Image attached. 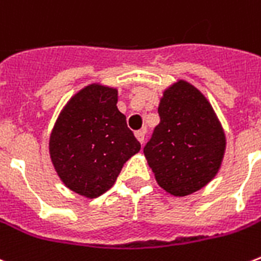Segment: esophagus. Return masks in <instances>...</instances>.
<instances>
[{"label":"esophagus","instance_id":"esophagus-1","mask_svg":"<svg viewBox=\"0 0 261 261\" xmlns=\"http://www.w3.org/2000/svg\"><path fill=\"white\" fill-rule=\"evenodd\" d=\"M135 137H137V139H138L139 142H141V144H144V141H145V133L144 131H137V133H135Z\"/></svg>","mask_w":261,"mask_h":261}]
</instances>
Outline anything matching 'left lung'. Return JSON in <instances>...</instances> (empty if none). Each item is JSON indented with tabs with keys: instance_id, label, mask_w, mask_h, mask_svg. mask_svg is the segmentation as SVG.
Masks as SVG:
<instances>
[{
	"instance_id": "left-lung-1",
	"label": "left lung",
	"mask_w": 261,
	"mask_h": 261,
	"mask_svg": "<svg viewBox=\"0 0 261 261\" xmlns=\"http://www.w3.org/2000/svg\"><path fill=\"white\" fill-rule=\"evenodd\" d=\"M159 116L145 157L160 188L189 196L218 174L226 149L223 128L208 99L186 81L164 90Z\"/></svg>"
}]
</instances>
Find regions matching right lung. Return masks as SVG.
I'll return each instance as SVG.
<instances>
[{"instance_id": "1", "label": "right lung", "mask_w": 261, "mask_h": 261, "mask_svg": "<svg viewBox=\"0 0 261 261\" xmlns=\"http://www.w3.org/2000/svg\"><path fill=\"white\" fill-rule=\"evenodd\" d=\"M117 90L93 83L69 99L56 120L49 152L60 179L87 198L112 188L141 144L116 107Z\"/></svg>"}]
</instances>
